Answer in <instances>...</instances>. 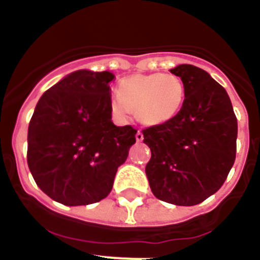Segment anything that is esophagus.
Instances as JSON below:
<instances>
[{
    "instance_id": "34e87169",
    "label": "esophagus",
    "mask_w": 260,
    "mask_h": 260,
    "mask_svg": "<svg viewBox=\"0 0 260 260\" xmlns=\"http://www.w3.org/2000/svg\"><path fill=\"white\" fill-rule=\"evenodd\" d=\"M135 139H137L138 142L143 141V133H142L141 130H138V133H137V134H135Z\"/></svg>"
}]
</instances>
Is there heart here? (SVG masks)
<instances>
[{"label": "heart", "mask_w": 260, "mask_h": 260, "mask_svg": "<svg viewBox=\"0 0 260 260\" xmlns=\"http://www.w3.org/2000/svg\"><path fill=\"white\" fill-rule=\"evenodd\" d=\"M185 86L174 74H137L121 80L118 95L110 108L118 117H127L134 110L144 125H161L171 121L182 107Z\"/></svg>", "instance_id": "b5f03b06"}]
</instances>
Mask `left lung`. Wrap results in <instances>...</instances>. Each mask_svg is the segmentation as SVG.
<instances>
[{
	"label": "left lung",
	"mask_w": 260,
	"mask_h": 260,
	"mask_svg": "<svg viewBox=\"0 0 260 260\" xmlns=\"http://www.w3.org/2000/svg\"><path fill=\"white\" fill-rule=\"evenodd\" d=\"M185 86L180 112L143 130L151 158L146 174L156 198L195 206L215 194L236 160L237 117L224 87L192 65L172 69Z\"/></svg>",
	"instance_id": "left-lung-1"
}]
</instances>
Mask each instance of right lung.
<instances>
[{
    "instance_id": "1",
    "label": "right lung",
    "mask_w": 260,
    "mask_h": 260,
    "mask_svg": "<svg viewBox=\"0 0 260 260\" xmlns=\"http://www.w3.org/2000/svg\"><path fill=\"white\" fill-rule=\"evenodd\" d=\"M109 71L78 70L50 87L32 114L27 162L53 201L86 206L107 198L135 143L132 125L112 122Z\"/></svg>"
}]
</instances>
